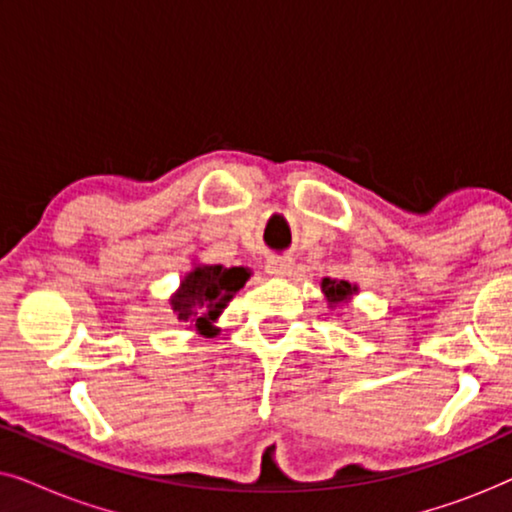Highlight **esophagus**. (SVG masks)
<instances>
[{"label": "esophagus", "mask_w": 512, "mask_h": 512, "mask_svg": "<svg viewBox=\"0 0 512 512\" xmlns=\"http://www.w3.org/2000/svg\"><path fill=\"white\" fill-rule=\"evenodd\" d=\"M293 268H296V263H293L291 256H272L265 261V270H268V275L272 277L291 275Z\"/></svg>", "instance_id": "1"}]
</instances>
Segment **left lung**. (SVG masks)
<instances>
[{
  "label": "left lung",
  "mask_w": 512,
  "mask_h": 512,
  "mask_svg": "<svg viewBox=\"0 0 512 512\" xmlns=\"http://www.w3.org/2000/svg\"><path fill=\"white\" fill-rule=\"evenodd\" d=\"M321 289H324L328 303L338 305V303H342V300H347L349 296H352V293L356 291V286L345 282V279H340V282L338 279H324V282H321Z\"/></svg>",
  "instance_id": "left-lung-1"
}]
</instances>
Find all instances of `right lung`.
Returning a JSON list of instances; mask_svg holds the SVG:
<instances>
[{
    "label": "right lung",
    "instance_id": "add662e5",
    "mask_svg": "<svg viewBox=\"0 0 512 512\" xmlns=\"http://www.w3.org/2000/svg\"><path fill=\"white\" fill-rule=\"evenodd\" d=\"M247 279L249 270L244 268H223V265L195 268L181 282L177 296L172 298V310L181 321H188L202 335L212 338L219 333L212 328V321L219 317L228 300L247 284Z\"/></svg>",
    "mask_w": 512,
    "mask_h": 512
}]
</instances>
